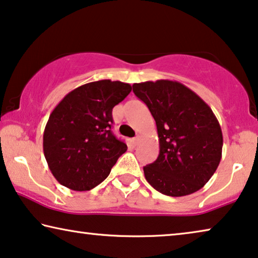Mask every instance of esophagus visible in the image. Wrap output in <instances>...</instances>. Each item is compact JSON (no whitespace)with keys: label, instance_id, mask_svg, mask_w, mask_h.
I'll return each mask as SVG.
<instances>
[{"label":"esophagus","instance_id":"34e87169","mask_svg":"<svg viewBox=\"0 0 258 258\" xmlns=\"http://www.w3.org/2000/svg\"><path fill=\"white\" fill-rule=\"evenodd\" d=\"M132 143H133L134 146H137V145H139V143H140V137H139V136H137L136 138H133Z\"/></svg>","mask_w":258,"mask_h":258}]
</instances>
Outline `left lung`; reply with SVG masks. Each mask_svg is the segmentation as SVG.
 <instances>
[{"label":"left lung","mask_w":258,"mask_h":258,"mask_svg":"<svg viewBox=\"0 0 258 258\" xmlns=\"http://www.w3.org/2000/svg\"><path fill=\"white\" fill-rule=\"evenodd\" d=\"M157 124L158 159L144 167L154 189L168 197L193 194L208 182L222 157L223 137L212 108L179 82L133 84Z\"/></svg>","instance_id":"1"}]
</instances>
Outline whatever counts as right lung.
Here are the masks:
<instances>
[{"label":"right lung","instance_id":"1","mask_svg":"<svg viewBox=\"0 0 258 258\" xmlns=\"http://www.w3.org/2000/svg\"><path fill=\"white\" fill-rule=\"evenodd\" d=\"M132 91L127 83L110 79L69 92L53 108L43 134V151L55 179L84 191L106 179L127 151L112 133V110Z\"/></svg>","mask_w":258,"mask_h":258}]
</instances>
